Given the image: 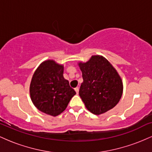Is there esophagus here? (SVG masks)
<instances>
[{
  "mask_svg": "<svg viewBox=\"0 0 152 152\" xmlns=\"http://www.w3.org/2000/svg\"><path fill=\"white\" fill-rule=\"evenodd\" d=\"M75 91L76 92V94H78V91H79V88H78V87H76V88H75Z\"/></svg>",
  "mask_w": 152,
  "mask_h": 152,
  "instance_id": "34e87169",
  "label": "esophagus"
}]
</instances>
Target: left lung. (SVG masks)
Here are the masks:
<instances>
[{
  "instance_id": "1",
  "label": "left lung",
  "mask_w": 152,
  "mask_h": 152,
  "mask_svg": "<svg viewBox=\"0 0 152 152\" xmlns=\"http://www.w3.org/2000/svg\"><path fill=\"white\" fill-rule=\"evenodd\" d=\"M78 65L83 79L79 96L86 109L95 115L113 109L121 98L123 82L112 64L102 56L94 55Z\"/></svg>"
}]
</instances>
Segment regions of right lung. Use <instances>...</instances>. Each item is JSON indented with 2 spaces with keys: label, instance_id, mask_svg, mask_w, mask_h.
Instances as JSON below:
<instances>
[{
  "label": "right lung",
  "instance_id": "right-lung-1",
  "mask_svg": "<svg viewBox=\"0 0 152 152\" xmlns=\"http://www.w3.org/2000/svg\"><path fill=\"white\" fill-rule=\"evenodd\" d=\"M64 69L63 64L48 59L38 66L31 78L29 92L33 104L52 116L61 114L76 94L64 77Z\"/></svg>",
  "mask_w": 152,
  "mask_h": 152
}]
</instances>
